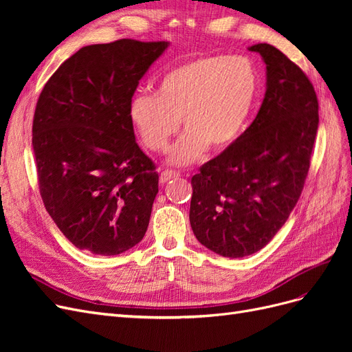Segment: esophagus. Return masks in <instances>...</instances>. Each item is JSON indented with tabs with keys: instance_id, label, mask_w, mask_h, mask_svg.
<instances>
[{
	"instance_id": "esophagus-1",
	"label": "esophagus",
	"mask_w": 352,
	"mask_h": 352,
	"mask_svg": "<svg viewBox=\"0 0 352 352\" xmlns=\"http://www.w3.org/2000/svg\"><path fill=\"white\" fill-rule=\"evenodd\" d=\"M177 176H180V173L176 172V170H168V168H167V170H163L162 175H160V182L166 184V182H168L170 179L177 177Z\"/></svg>"
}]
</instances>
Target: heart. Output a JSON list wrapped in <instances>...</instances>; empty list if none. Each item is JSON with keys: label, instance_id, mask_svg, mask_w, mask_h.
I'll use <instances>...</instances> for the list:
<instances>
[{"label": "heart", "instance_id": "heart-1", "mask_svg": "<svg viewBox=\"0 0 352 352\" xmlns=\"http://www.w3.org/2000/svg\"><path fill=\"white\" fill-rule=\"evenodd\" d=\"M258 76L245 57L210 56L184 63L160 79L155 94H136L129 119L142 144L166 151L182 119L186 133L170 153V163L186 166L207 146L221 151L235 142L252 110Z\"/></svg>", "mask_w": 352, "mask_h": 352}]
</instances>
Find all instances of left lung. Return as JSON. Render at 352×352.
<instances>
[{
    "label": "left lung",
    "mask_w": 352,
    "mask_h": 352,
    "mask_svg": "<svg viewBox=\"0 0 352 352\" xmlns=\"http://www.w3.org/2000/svg\"><path fill=\"white\" fill-rule=\"evenodd\" d=\"M250 51L267 69L258 114L190 179L194 235L229 258L260 251L285 225L302 192L318 127V101L307 74L270 44Z\"/></svg>",
    "instance_id": "obj_1"
}]
</instances>
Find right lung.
<instances>
[{"mask_svg": "<svg viewBox=\"0 0 352 352\" xmlns=\"http://www.w3.org/2000/svg\"><path fill=\"white\" fill-rule=\"evenodd\" d=\"M167 47L135 39L83 47L39 95L32 124L39 194L79 250L117 255L145 235L158 173L135 142L129 105Z\"/></svg>", "mask_w": 352, "mask_h": 352, "instance_id": "add662e5", "label": "right lung"}]
</instances>
